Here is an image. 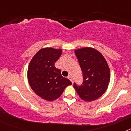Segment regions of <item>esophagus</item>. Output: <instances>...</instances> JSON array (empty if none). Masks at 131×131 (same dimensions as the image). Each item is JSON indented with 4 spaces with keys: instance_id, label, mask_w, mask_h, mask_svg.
I'll list each match as a JSON object with an SVG mask.
<instances>
[{
    "instance_id": "esophagus-1",
    "label": "esophagus",
    "mask_w": 131,
    "mask_h": 131,
    "mask_svg": "<svg viewBox=\"0 0 131 131\" xmlns=\"http://www.w3.org/2000/svg\"><path fill=\"white\" fill-rule=\"evenodd\" d=\"M68 77V79H69L70 80V81H71L73 83V78H72V77H71V75H69Z\"/></svg>"
}]
</instances>
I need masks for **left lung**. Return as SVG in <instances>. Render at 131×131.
<instances>
[{
	"label": "left lung",
	"instance_id": "1",
	"mask_svg": "<svg viewBox=\"0 0 131 131\" xmlns=\"http://www.w3.org/2000/svg\"><path fill=\"white\" fill-rule=\"evenodd\" d=\"M83 75V83L78 86L74 84L79 96L85 102L100 98L108 87L110 70L104 56L95 48L83 47L75 50Z\"/></svg>",
	"mask_w": 131,
	"mask_h": 131
}]
</instances>
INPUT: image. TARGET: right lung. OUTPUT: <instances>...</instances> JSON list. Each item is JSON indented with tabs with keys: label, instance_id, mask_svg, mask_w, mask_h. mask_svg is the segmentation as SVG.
Returning a JSON list of instances; mask_svg holds the SVG:
<instances>
[{
	"label": "right lung",
	"instance_id": "add662e5",
	"mask_svg": "<svg viewBox=\"0 0 131 131\" xmlns=\"http://www.w3.org/2000/svg\"><path fill=\"white\" fill-rule=\"evenodd\" d=\"M62 54V49L42 48L35 54L29 64V84L37 95L47 101L60 98L64 89L72 84L62 75L61 70L54 66Z\"/></svg>",
	"mask_w": 131,
	"mask_h": 131
}]
</instances>
